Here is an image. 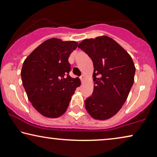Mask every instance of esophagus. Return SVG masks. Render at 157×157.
Listing matches in <instances>:
<instances>
[{
    "label": "esophagus",
    "instance_id": "obj_1",
    "mask_svg": "<svg viewBox=\"0 0 157 157\" xmlns=\"http://www.w3.org/2000/svg\"><path fill=\"white\" fill-rule=\"evenodd\" d=\"M80 78L82 82H83L84 80H85V75H82L80 76V78Z\"/></svg>",
    "mask_w": 157,
    "mask_h": 157
}]
</instances>
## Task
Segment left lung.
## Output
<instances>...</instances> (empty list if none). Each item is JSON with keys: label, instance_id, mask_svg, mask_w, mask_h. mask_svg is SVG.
<instances>
[{"label": "left lung", "instance_id": "obj_1", "mask_svg": "<svg viewBox=\"0 0 157 157\" xmlns=\"http://www.w3.org/2000/svg\"><path fill=\"white\" fill-rule=\"evenodd\" d=\"M92 59L94 86L85 100L88 113L97 120H106L118 113L134 83L135 67L131 56L106 36L85 39L78 45Z\"/></svg>", "mask_w": 157, "mask_h": 157}]
</instances>
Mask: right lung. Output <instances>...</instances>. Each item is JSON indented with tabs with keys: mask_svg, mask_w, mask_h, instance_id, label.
<instances>
[{
	"mask_svg": "<svg viewBox=\"0 0 157 157\" xmlns=\"http://www.w3.org/2000/svg\"><path fill=\"white\" fill-rule=\"evenodd\" d=\"M76 41L52 38L43 42L25 59L21 77L32 106L48 118L62 116L80 79L70 76L68 58L76 49Z\"/></svg>",
	"mask_w": 157,
	"mask_h": 157,
	"instance_id": "obj_1",
	"label": "right lung"
}]
</instances>
